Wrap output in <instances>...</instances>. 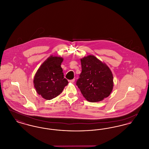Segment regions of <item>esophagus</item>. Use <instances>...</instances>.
<instances>
[{"label": "esophagus", "mask_w": 149, "mask_h": 149, "mask_svg": "<svg viewBox=\"0 0 149 149\" xmlns=\"http://www.w3.org/2000/svg\"><path fill=\"white\" fill-rule=\"evenodd\" d=\"M75 81V79H71V80H69V82H70V83H74Z\"/></svg>", "instance_id": "esophagus-1"}]
</instances>
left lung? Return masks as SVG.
I'll list each match as a JSON object with an SVG mask.
<instances>
[{
  "mask_svg": "<svg viewBox=\"0 0 149 149\" xmlns=\"http://www.w3.org/2000/svg\"><path fill=\"white\" fill-rule=\"evenodd\" d=\"M81 72L76 85L85 99L96 102L108 97L113 89V77L109 68L92 55L81 60Z\"/></svg>",
  "mask_w": 149,
  "mask_h": 149,
  "instance_id": "8db88e82",
  "label": "left lung"
}]
</instances>
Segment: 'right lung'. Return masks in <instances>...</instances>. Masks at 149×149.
I'll return each instance as SVG.
<instances>
[{"label":"right lung","mask_w":149,"mask_h":149,"mask_svg":"<svg viewBox=\"0 0 149 149\" xmlns=\"http://www.w3.org/2000/svg\"><path fill=\"white\" fill-rule=\"evenodd\" d=\"M63 61L62 57L51 56L36 73L33 80L35 88L37 93L45 99L51 100L56 97L68 84L61 67Z\"/></svg>","instance_id":"add662e5"}]
</instances>
